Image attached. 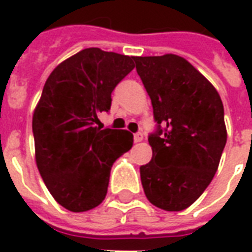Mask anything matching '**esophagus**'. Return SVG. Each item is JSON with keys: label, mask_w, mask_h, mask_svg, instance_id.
I'll list each match as a JSON object with an SVG mask.
<instances>
[{"label": "esophagus", "mask_w": 252, "mask_h": 252, "mask_svg": "<svg viewBox=\"0 0 252 252\" xmlns=\"http://www.w3.org/2000/svg\"><path fill=\"white\" fill-rule=\"evenodd\" d=\"M133 140H135V143H140L143 140V135L142 133H135L133 135Z\"/></svg>", "instance_id": "obj_1"}]
</instances>
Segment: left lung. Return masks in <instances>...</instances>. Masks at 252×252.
Wrapping results in <instances>:
<instances>
[{
	"mask_svg": "<svg viewBox=\"0 0 252 252\" xmlns=\"http://www.w3.org/2000/svg\"><path fill=\"white\" fill-rule=\"evenodd\" d=\"M133 61L159 124L148 137L153 159L140 167L143 189L153 205L184 211L204 193L220 163L227 143L221 98L185 58L166 54Z\"/></svg>",
	"mask_w": 252,
	"mask_h": 252,
	"instance_id": "8db88e82",
	"label": "left lung"
}]
</instances>
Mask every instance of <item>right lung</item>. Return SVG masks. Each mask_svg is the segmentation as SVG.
Returning a JSON list of instances; mask_svg holds the SVG:
<instances>
[{
  "mask_svg": "<svg viewBox=\"0 0 252 252\" xmlns=\"http://www.w3.org/2000/svg\"><path fill=\"white\" fill-rule=\"evenodd\" d=\"M133 58L85 48L47 78L32 117L35 159L48 191L68 211H90L105 200L112 164L133 144L131 132L97 126Z\"/></svg>",
  "mask_w": 252,
  "mask_h": 252,
  "instance_id": "add662e5",
  "label": "right lung"
}]
</instances>
